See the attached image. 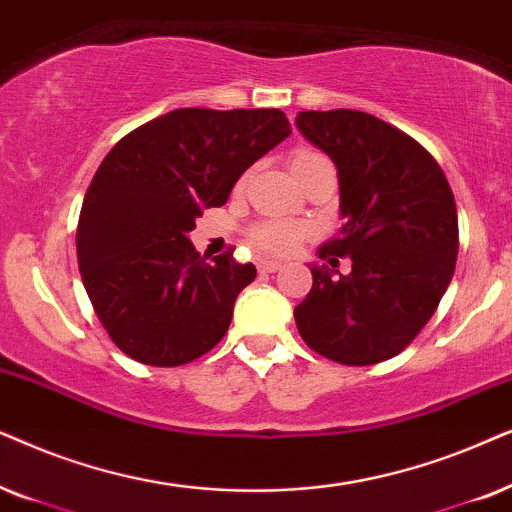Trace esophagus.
<instances>
[{"instance_id": "obj_1", "label": "esophagus", "mask_w": 512, "mask_h": 512, "mask_svg": "<svg viewBox=\"0 0 512 512\" xmlns=\"http://www.w3.org/2000/svg\"><path fill=\"white\" fill-rule=\"evenodd\" d=\"M257 269L262 271V274H274V271L281 269V262H269V260H262L257 264Z\"/></svg>"}]
</instances>
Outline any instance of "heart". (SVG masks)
<instances>
[{"mask_svg":"<svg viewBox=\"0 0 512 512\" xmlns=\"http://www.w3.org/2000/svg\"><path fill=\"white\" fill-rule=\"evenodd\" d=\"M323 163H330V161H327L323 154L313 152V149H297V152L290 156L292 175L304 173V170H309L313 166H323ZM304 236H306V229L299 227V224L264 222L260 227L252 229L250 241L257 250L264 252V255L283 257V255H290V252H295Z\"/></svg>","mask_w":512,"mask_h":512,"instance_id":"obj_1","label":"heart"}]
</instances>
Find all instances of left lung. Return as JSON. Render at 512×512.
Segmentation results:
<instances>
[{
	"instance_id": "1",
	"label": "left lung",
	"mask_w": 512,
	"mask_h": 512,
	"mask_svg": "<svg viewBox=\"0 0 512 512\" xmlns=\"http://www.w3.org/2000/svg\"><path fill=\"white\" fill-rule=\"evenodd\" d=\"M299 133L335 161L344 227L318 248L295 306L299 335L342 365L398 356L438 309L454 276L459 217L438 163L417 140L356 109L299 112Z\"/></svg>"
}]
</instances>
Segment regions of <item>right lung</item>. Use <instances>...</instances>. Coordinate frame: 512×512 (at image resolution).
Wrapping results in <instances>:
<instances>
[{
	"mask_svg": "<svg viewBox=\"0 0 512 512\" xmlns=\"http://www.w3.org/2000/svg\"><path fill=\"white\" fill-rule=\"evenodd\" d=\"M290 133L281 109L182 107L105 156L81 206L77 257L88 299L126 356L175 367L224 337L257 269L231 252L206 262L189 231Z\"/></svg>",
	"mask_w": 512,
	"mask_h": 512,
	"instance_id": "obj_1",
	"label": "right lung"
}]
</instances>
